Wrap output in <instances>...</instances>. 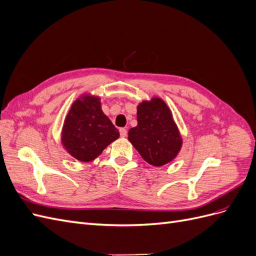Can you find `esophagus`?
Returning <instances> with one entry per match:
<instances>
[{
  "label": "esophagus",
  "mask_w": 256,
  "mask_h": 256,
  "mask_svg": "<svg viewBox=\"0 0 256 256\" xmlns=\"http://www.w3.org/2000/svg\"><path fill=\"white\" fill-rule=\"evenodd\" d=\"M120 134L122 138H126L127 136V129L126 128H120Z\"/></svg>",
  "instance_id": "esophagus-1"
}]
</instances>
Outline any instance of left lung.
<instances>
[{
    "label": "left lung",
    "instance_id": "obj_1",
    "mask_svg": "<svg viewBox=\"0 0 256 256\" xmlns=\"http://www.w3.org/2000/svg\"><path fill=\"white\" fill-rule=\"evenodd\" d=\"M138 125L128 132V140L154 166L172 162L182 147V138L173 114L164 99L154 96L136 106Z\"/></svg>",
    "mask_w": 256,
    "mask_h": 256
}]
</instances>
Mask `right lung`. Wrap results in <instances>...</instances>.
I'll return each instance as SVG.
<instances>
[{
  "label": "right lung",
  "mask_w": 256,
  "mask_h": 256,
  "mask_svg": "<svg viewBox=\"0 0 256 256\" xmlns=\"http://www.w3.org/2000/svg\"><path fill=\"white\" fill-rule=\"evenodd\" d=\"M118 138V130L102 109V99L88 92L72 102L60 132L64 150L81 162L95 160Z\"/></svg>",
  "instance_id": "right-lung-1"
}]
</instances>
